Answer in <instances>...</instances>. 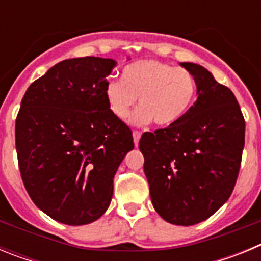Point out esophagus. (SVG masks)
<instances>
[{
    "label": "esophagus",
    "instance_id": "1",
    "mask_svg": "<svg viewBox=\"0 0 261 261\" xmlns=\"http://www.w3.org/2000/svg\"><path fill=\"white\" fill-rule=\"evenodd\" d=\"M140 137H141V132L138 130H133V141H135V145L137 146L138 141H140Z\"/></svg>",
    "mask_w": 261,
    "mask_h": 261
}]
</instances>
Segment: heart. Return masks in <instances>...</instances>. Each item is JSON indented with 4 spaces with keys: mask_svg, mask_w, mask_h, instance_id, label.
Listing matches in <instances>:
<instances>
[{
    "mask_svg": "<svg viewBox=\"0 0 261 261\" xmlns=\"http://www.w3.org/2000/svg\"><path fill=\"white\" fill-rule=\"evenodd\" d=\"M196 95V81L184 68H174L158 60H140L126 65L121 81L110 80L105 98L111 114L125 120L138 98L130 117L135 125L154 123L171 126L188 112Z\"/></svg>",
    "mask_w": 261,
    "mask_h": 261,
    "instance_id": "heart-1",
    "label": "heart"
}]
</instances>
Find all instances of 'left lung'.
Wrapping results in <instances>:
<instances>
[{
    "label": "left lung",
    "instance_id": "obj_1",
    "mask_svg": "<svg viewBox=\"0 0 261 261\" xmlns=\"http://www.w3.org/2000/svg\"><path fill=\"white\" fill-rule=\"evenodd\" d=\"M197 86V100L176 124L145 132L144 154L154 209L179 226L202 222L231 195L244 147L246 123L229 87L193 62H180Z\"/></svg>",
    "mask_w": 261,
    "mask_h": 261
}]
</instances>
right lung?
Returning <instances> with one entry per match:
<instances>
[{
    "label": "right lung",
    "instance_id": "1",
    "mask_svg": "<svg viewBox=\"0 0 261 261\" xmlns=\"http://www.w3.org/2000/svg\"><path fill=\"white\" fill-rule=\"evenodd\" d=\"M116 61L78 57L59 62L32 82L15 121L20 176L34 204L61 223L102 217L114 176L133 150L132 130L105 98Z\"/></svg>",
    "mask_w": 261,
    "mask_h": 261
}]
</instances>
